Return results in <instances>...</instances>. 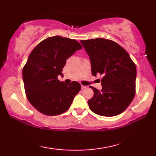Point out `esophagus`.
<instances>
[{
  "label": "esophagus",
  "instance_id": "obj_1",
  "mask_svg": "<svg viewBox=\"0 0 156 156\" xmlns=\"http://www.w3.org/2000/svg\"><path fill=\"white\" fill-rule=\"evenodd\" d=\"M81 88H82V89H85V88H87V86H84V85H82V86H81Z\"/></svg>",
  "mask_w": 156,
  "mask_h": 156
}]
</instances>
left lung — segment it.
Wrapping results in <instances>:
<instances>
[{"mask_svg": "<svg viewBox=\"0 0 156 156\" xmlns=\"http://www.w3.org/2000/svg\"><path fill=\"white\" fill-rule=\"evenodd\" d=\"M89 56L93 76H102L101 91L94 92L88 100L92 112L102 116L122 113L136 94V67L126 50L115 42L98 38L80 41Z\"/></svg>", "mask_w": 156, "mask_h": 156, "instance_id": "left-lung-1", "label": "left lung"}]
</instances>
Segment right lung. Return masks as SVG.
I'll use <instances>...</instances> for the list:
<instances>
[{"label":"right lung","instance_id":"1","mask_svg":"<svg viewBox=\"0 0 156 156\" xmlns=\"http://www.w3.org/2000/svg\"><path fill=\"white\" fill-rule=\"evenodd\" d=\"M82 48L76 40L56 36L44 39L31 52L23 69V79L27 99L39 112L57 115L70 107L80 84H65L58 76H63L67 59Z\"/></svg>","mask_w":156,"mask_h":156}]
</instances>
